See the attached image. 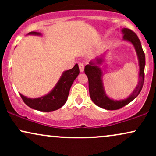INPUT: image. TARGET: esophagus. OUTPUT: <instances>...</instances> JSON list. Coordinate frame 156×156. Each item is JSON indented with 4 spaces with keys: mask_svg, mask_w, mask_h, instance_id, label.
Instances as JSON below:
<instances>
[{
    "mask_svg": "<svg viewBox=\"0 0 156 156\" xmlns=\"http://www.w3.org/2000/svg\"><path fill=\"white\" fill-rule=\"evenodd\" d=\"M78 66H79V69L80 72H83L84 70V65L83 63H79L78 64Z\"/></svg>",
    "mask_w": 156,
    "mask_h": 156,
    "instance_id": "34e87169",
    "label": "esophagus"
}]
</instances>
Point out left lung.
Returning a JSON list of instances; mask_svg holds the SVG:
<instances>
[{
  "label": "left lung",
  "mask_w": 156,
  "mask_h": 156,
  "mask_svg": "<svg viewBox=\"0 0 156 156\" xmlns=\"http://www.w3.org/2000/svg\"><path fill=\"white\" fill-rule=\"evenodd\" d=\"M122 33L124 34L123 39L131 42L135 47L139 61V78L140 80L137 85L136 88L133 91L131 95L127 99L119 101H114L110 99L105 94L104 89L102 83V72L101 69L96 64H101L102 59L96 60V63L94 62H89V64H87L84 68V72L87 76L89 80V91L91 99L94 104L102 108L107 110H117L125 105H128L132 101H133L140 93L143 87L144 81V66H145V55L141 48V42L138 38L137 35L133 31L128 28H123Z\"/></svg>",
  "instance_id": "1"
}]
</instances>
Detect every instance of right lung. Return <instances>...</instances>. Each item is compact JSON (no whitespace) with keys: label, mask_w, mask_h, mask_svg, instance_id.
<instances>
[{"label":"right lung","mask_w":156,"mask_h":156,"mask_svg":"<svg viewBox=\"0 0 156 156\" xmlns=\"http://www.w3.org/2000/svg\"><path fill=\"white\" fill-rule=\"evenodd\" d=\"M29 34L40 35V33L32 31L30 32ZM79 73V67L76 64L72 69L65 71L62 74L54 89L47 95L35 99L28 98L21 94L20 97L23 102L31 108L40 112H53L57 110L63 106L67 101L71 86Z\"/></svg>","instance_id":"right-lung-1"}]
</instances>
